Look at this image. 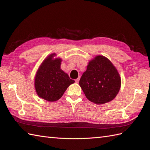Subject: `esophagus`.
I'll return each mask as SVG.
<instances>
[{
    "instance_id": "34e87169",
    "label": "esophagus",
    "mask_w": 150,
    "mask_h": 150,
    "mask_svg": "<svg viewBox=\"0 0 150 150\" xmlns=\"http://www.w3.org/2000/svg\"><path fill=\"white\" fill-rule=\"evenodd\" d=\"M79 79H80V77H78V78H77L76 79H75V81H76V83H79Z\"/></svg>"
}]
</instances>
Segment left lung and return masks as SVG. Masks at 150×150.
I'll list each match as a JSON object with an SVG mask.
<instances>
[{"label":"left lung","instance_id":"left-lung-1","mask_svg":"<svg viewBox=\"0 0 150 150\" xmlns=\"http://www.w3.org/2000/svg\"><path fill=\"white\" fill-rule=\"evenodd\" d=\"M121 84L117 69L103 56H97L89 61L87 69L79 81L86 97L96 104H105L114 99Z\"/></svg>","mask_w":150,"mask_h":150}]
</instances>
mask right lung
I'll return each instance as SVG.
<instances>
[{
    "label": "right lung",
    "instance_id": "add662e5",
    "mask_svg": "<svg viewBox=\"0 0 150 150\" xmlns=\"http://www.w3.org/2000/svg\"><path fill=\"white\" fill-rule=\"evenodd\" d=\"M56 53L48 56L36 72L34 87L38 96L49 102L59 99L69 86L75 81L61 69L62 59L54 58Z\"/></svg>",
    "mask_w": 150,
    "mask_h": 150
}]
</instances>
